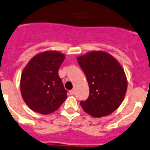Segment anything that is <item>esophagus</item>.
Returning <instances> with one entry per match:
<instances>
[{"instance_id": "34e87169", "label": "esophagus", "mask_w": 150, "mask_h": 150, "mask_svg": "<svg viewBox=\"0 0 150 150\" xmlns=\"http://www.w3.org/2000/svg\"><path fill=\"white\" fill-rule=\"evenodd\" d=\"M69 94H70V95H74V89H73V90H70V91H69Z\"/></svg>"}]
</instances>
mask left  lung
Instances as JSON below:
<instances>
[{
    "mask_svg": "<svg viewBox=\"0 0 150 150\" xmlns=\"http://www.w3.org/2000/svg\"><path fill=\"white\" fill-rule=\"evenodd\" d=\"M77 62L89 86V96L86 101H81V107L93 117L111 114L122 103L127 91V77L121 65L103 51L81 55Z\"/></svg>",
    "mask_w": 150,
    "mask_h": 150,
    "instance_id": "8db88e82",
    "label": "left lung"
}]
</instances>
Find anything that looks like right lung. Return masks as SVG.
<instances>
[{
    "label": "right lung",
    "instance_id": "right-lung-1",
    "mask_svg": "<svg viewBox=\"0 0 150 150\" xmlns=\"http://www.w3.org/2000/svg\"><path fill=\"white\" fill-rule=\"evenodd\" d=\"M65 57L57 51H46L33 57L23 69L21 94L25 104L34 112L50 114L67 98V91L58 74Z\"/></svg>",
    "mask_w": 150,
    "mask_h": 150
}]
</instances>
